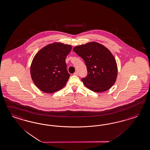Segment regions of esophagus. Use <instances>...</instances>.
Returning <instances> with one entry per match:
<instances>
[{
    "label": "esophagus",
    "instance_id": "1",
    "mask_svg": "<svg viewBox=\"0 0 150 150\" xmlns=\"http://www.w3.org/2000/svg\"><path fill=\"white\" fill-rule=\"evenodd\" d=\"M74 75H75V76H78V73L77 72H76L74 73Z\"/></svg>",
    "mask_w": 150,
    "mask_h": 150
}]
</instances>
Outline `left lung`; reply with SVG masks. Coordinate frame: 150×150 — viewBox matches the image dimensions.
I'll use <instances>...</instances> for the list:
<instances>
[{
    "instance_id": "8db88e82",
    "label": "left lung",
    "mask_w": 150,
    "mask_h": 150,
    "mask_svg": "<svg viewBox=\"0 0 150 150\" xmlns=\"http://www.w3.org/2000/svg\"><path fill=\"white\" fill-rule=\"evenodd\" d=\"M73 51L83 58L88 74L82 78L84 85L95 92L111 88L117 77V65L114 56L104 45L92 42L77 45Z\"/></svg>"
}]
</instances>
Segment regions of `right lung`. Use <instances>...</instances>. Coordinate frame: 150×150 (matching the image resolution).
I'll list each match as a JSON object with an SVG mask.
<instances>
[{
  "label": "right lung",
  "instance_id": "obj_1",
  "mask_svg": "<svg viewBox=\"0 0 150 150\" xmlns=\"http://www.w3.org/2000/svg\"><path fill=\"white\" fill-rule=\"evenodd\" d=\"M71 49V45L53 43L44 47L34 57L30 74L40 90L52 93L65 86L70 77L65 60Z\"/></svg>",
  "mask_w": 150,
  "mask_h": 150
}]
</instances>
